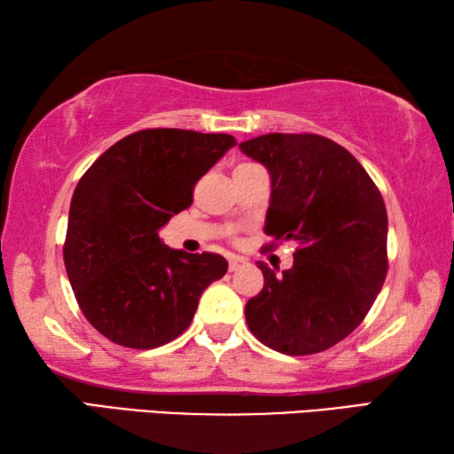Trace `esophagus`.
<instances>
[{
  "label": "esophagus",
  "mask_w": 454,
  "mask_h": 454,
  "mask_svg": "<svg viewBox=\"0 0 454 454\" xmlns=\"http://www.w3.org/2000/svg\"><path fill=\"white\" fill-rule=\"evenodd\" d=\"M243 265H247V259H245V257L233 255L231 259H229V271H239Z\"/></svg>",
  "instance_id": "esophagus-1"
}]
</instances>
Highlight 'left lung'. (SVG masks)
Wrapping results in <instances>:
<instances>
[{"mask_svg": "<svg viewBox=\"0 0 454 454\" xmlns=\"http://www.w3.org/2000/svg\"><path fill=\"white\" fill-rule=\"evenodd\" d=\"M271 175L265 235L295 241L292 270L263 262V289L245 306L254 336L271 350L308 356L358 328L388 271V217L380 191L344 146L319 135L271 132L239 145Z\"/></svg>", "mask_w": 454, "mask_h": 454, "instance_id": "1", "label": "left lung"}]
</instances>
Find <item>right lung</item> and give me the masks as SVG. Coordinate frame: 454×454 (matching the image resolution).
Here are the masks:
<instances>
[{
    "label": "right lung",
    "instance_id": "obj_1",
    "mask_svg": "<svg viewBox=\"0 0 454 454\" xmlns=\"http://www.w3.org/2000/svg\"><path fill=\"white\" fill-rule=\"evenodd\" d=\"M231 146V135L145 129L82 175L64 263L82 314L104 338L135 350L167 344L189 328L205 287L225 276V257L168 249L159 229L191 207L199 178Z\"/></svg>",
    "mask_w": 454,
    "mask_h": 454
}]
</instances>
